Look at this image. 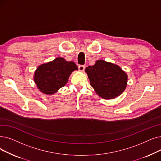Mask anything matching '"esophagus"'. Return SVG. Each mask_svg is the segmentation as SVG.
<instances>
[{"label":"esophagus","instance_id":"esophagus-1","mask_svg":"<svg viewBox=\"0 0 161 161\" xmlns=\"http://www.w3.org/2000/svg\"><path fill=\"white\" fill-rule=\"evenodd\" d=\"M85 68H86V66H85V65H79V66H78V69H80V71H81V72L84 71Z\"/></svg>","mask_w":161,"mask_h":161}]
</instances>
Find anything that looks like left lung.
<instances>
[{
	"label": "left lung",
	"mask_w": 161,
	"mask_h": 161,
	"mask_svg": "<svg viewBox=\"0 0 161 161\" xmlns=\"http://www.w3.org/2000/svg\"><path fill=\"white\" fill-rule=\"evenodd\" d=\"M90 81L97 94L105 99L119 96L127 86L128 75L118 65L103 60H97L93 66L86 68Z\"/></svg>",
	"instance_id": "left-lung-1"
}]
</instances>
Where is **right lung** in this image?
I'll list each match as a JSON object with an SVG mask.
<instances>
[{"label":"right lung","instance_id":"obj_1","mask_svg":"<svg viewBox=\"0 0 161 161\" xmlns=\"http://www.w3.org/2000/svg\"><path fill=\"white\" fill-rule=\"evenodd\" d=\"M74 70H78V67L74 62L57 57L38 66L34 74V81L41 92L53 95L66 84L69 76Z\"/></svg>","mask_w":161,"mask_h":161}]
</instances>
